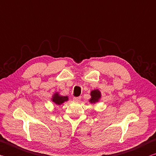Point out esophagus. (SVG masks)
Wrapping results in <instances>:
<instances>
[{"label": "esophagus", "instance_id": "34e87169", "mask_svg": "<svg viewBox=\"0 0 156 156\" xmlns=\"http://www.w3.org/2000/svg\"><path fill=\"white\" fill-rule=\"evenodd\" d=\"M80 99H81L80 97H74L73 98V100L74 101H79L80 100Z\"/></svg>", "mask_w": 156, "mask_h": 156}]
</instances>
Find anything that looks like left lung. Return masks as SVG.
Returning <instances> with one entry per match:
<instances>
[{"instance_id": "8db88e82", "label": "left lung", "mask_w": 156, "mask_h": 156, "mask_svg": "<svg viewBox=\"0 0 156 156\" xmlns=\"http://www.w3.org/2000/svg\"><path fill=\"white\" fill-rule=\"evenodd\" d=\"M90 95H91V99L89 100L90 103H95L98 101V100L100 98L101 93L98 90H94L90 93Z\"/></svg>"}]
</instances>
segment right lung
Segmentation results:
<instances>
[{
    "label": "right lung",
    "mask_w": 156,
    "mask_h": 156,
    "mask_svg": "<svg viewBox=\"0 0 156 156\" xmlns=\"http://www.w3.org/2000/svg\"><path fill=\"white\" fill-rule=\"evenodd\" d=\"M67 100H68L67 96H60L58 95V93H55L52 98V101L55 104H58V105H60V104L63 103L64 101H67Z\"/></svg>",
    "instance_id": "add662e5"
}]
</instances>
